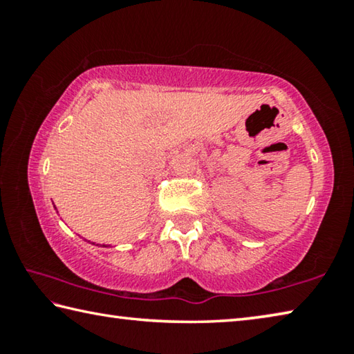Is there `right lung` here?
<instances>
[{
  "label": "right lung",
  "mask_w": 354,
  "mask_h": 354,
  "mask_svg": "<svg viewBox=\"0 0 354 354\" xmlns=\"http://www.w3.org/2000/svg\"><path fill=\"white\" fill-rule=\"evenodd\" d=\"M56 207V206H55ZM103 247H109V245H103Z\"/></svg>",
  "instance_id": "1"
}]
</instances>
